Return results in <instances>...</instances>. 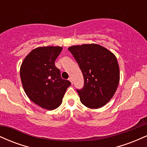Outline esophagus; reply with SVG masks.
Here are the masks:
<instances>
[{
    "instance_id": "1",
    "label": "esophagus",
    "mask_w": 147,
    "mask_h": 147,
    "mask_svg": "<svg viewBox=\"0 0 147 147\" xmlns=\"http://www.w3.org/2000/svg\"><path fill=\"white\" fill-rule=\"evenodd\" d=\"M68 80H69V81H70V82H71V84H73V82H72V79L71 78V77H70V78H69V79H68Z\"/></svg>"
}]
</instances>
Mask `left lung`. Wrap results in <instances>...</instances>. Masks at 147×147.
<instances>
[{"instance_id":"left-lung-1","label":"left lung","mask_w":147,"mask_h":147,"mask_svg":"<svg viewBox=\"0 0 147 147\" xmlns=\"http://www.w3.org/2000/svg\"><path fill=\"white\" fill-rule=\"evenodd\" d=\"M84 76V84L77 89L80 101L90 109L104 106L114 95L119 82L117 59L112 52L97 44L70 47Z\"/></svg>"}]
</instances>
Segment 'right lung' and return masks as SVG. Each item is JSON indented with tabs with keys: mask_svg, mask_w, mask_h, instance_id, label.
I'll use <instances>...</instances> for the list:
<instances>
[{
	"mask_svg": "<svg viewBox=\"0 0 147 147\" xmlns=\"http://www.w3.org/2000/svg\"><path fill=\"white\" fill-rule=\"evenodd\" d=\"M61 47H39L31 51L22 63L20 75L24 90L31 101L47 110L61 105L70 82L63 79L55 61Z\"/></svg>",
	"mask_w": 147,
	"mask_h": 147,
	"instance_id": "obj_1",
	"label": "right lung"
}]
</instances>
